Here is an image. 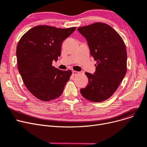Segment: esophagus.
<instances>
[{"mask_svg": "<svg viewBox=\"0 0 147 147\" xmlns=\"http://www.w3.org/2000/svg\"><path fill=\"white\" fill-rule=\"evenodd\" d=\"M79 74V72L76 71H73V72H72V74H73V76H77V75H78Z\"/></svg>", "mask_w": 147, "mask_h": 147, "instance_id": "34e87169", "label": "esophagus"}]
</instances>
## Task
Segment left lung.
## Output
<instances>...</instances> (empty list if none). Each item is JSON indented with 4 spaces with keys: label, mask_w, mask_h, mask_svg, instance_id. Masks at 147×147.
<instances>
[{
    "label": "left lung",
    "mask_w": 147,
    "mask_h": 147,
    "mask_svg": "<svg viewBox=\"0 0 147 147\" xmlns=\"http://www.w3.org/2000/svg\"><path fill=\"white\" fill-rule=\"evenodd\" d=\"M78 30L86 38L91 55L97 61L94 74L85 73L88 84L80 93L91 101H103L117 91L126 74L125 45L117 32L104 23H95Z\"/></svg>",
    "instance_id": "1"
}]
</instances>
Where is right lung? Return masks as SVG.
Segmentation results:
<instances>
[{
  "label": "right lung",
  "instance_id": "add662e5",
  "mask_svg": "<svg viewBox=\"0 0 147 147\" xmlns=\"http://www.w3.org/2000/svg\"><path fill=\"white\" fill-rule=\"evenodd\" d=\"M76 27L57 28L36 26L25 33L16 50L17 65L24 84L40 100L49 101L59 97L72 72L52 66L61 55L62 42Z\"/></svg>",
  "mask_w": 147,
  "mask_h": 147
}]
</instances>
